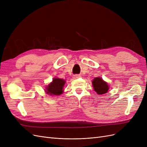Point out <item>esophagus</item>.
Masks as SVG:
<instances>
[{
	"label": "esophagus",
	"mask_w": 147,
	"mask_h": 147,
	"mask_svg": "<svg viewBox=\"0 0 147 147\" xmlns=\"http://www.w3.org/2000/svg\"><path fill=\"white\" fill-rule=\"evenodd\" d=\"M79 78H80V76H79V75L76 74V75L74 76V79H78Z\"/></svg>",
	"instance_id": "34e87169"
}]
</instances>
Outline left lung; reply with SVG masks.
<instances>
[{
	"label": "left lung",
	"instance_id": "obj_1",
	"mask_svg": "<svg viewBox=\"0 0 147 147\" xmlns=\"http://www.w3.org/2000/svg\"><path fill=\"white\" fill-rule=\"evenodd\" d=\"M92 84L94 91L99 95L108 93L109 90L108 84L100 77L95 78L92 82Z\"/></svg>",
	"mask_w": 147,
	"mask_h": 147
}]
</instances>
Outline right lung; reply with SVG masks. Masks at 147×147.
<instances>
[{
  "instance_id": "add662e5",
  "label": "right lung",
  "mask_w": 147,
  "mask_h": 147,
  "mask_svg": "<svg viewBox=\"0 0 147 147\" xmlns=\"http://www.w3.org/2000/svg\"><path fill=\"white\" fill-rule=\"evenodd\" d=\"M66 81L57 78H54L53 82L49 84L45 88L47 94L51 96H59L62 94L63 92V87Z\"/></svg>"
}]
</instances>
